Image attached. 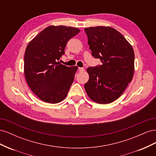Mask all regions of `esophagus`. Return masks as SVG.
<instances>
[{"label":"esophagus","mask_w":156,"mask_h":156,"mask_svg":"<svg viewBox=\"0 0 156 156\" xmlns=\"http://www.w3.org/2000/svg\"><path fill=\"white\" fill-rule=\"evenodd\" d=\"M78 69H79V72H84V69L83 68H79Z\"/></svg>","instance_id":"34e87169"}]
</instances>
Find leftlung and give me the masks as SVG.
I'll return each instance as SVG.
<instances>
[{"label": "left lung", "mask_w": 156, "mask_h": 156, "mask_svg": "<svg viewBox=\"0 0 156 156\" xmlns=\"http://www.w3.org/2000/svg\"><path fill=\"white\" fill-rule=\"evenodd\" d=\"M92 55L101 65L89 67L84 88L92 100L107 104L119 98L133 79L135 55L121 33L110 27L84 29Z\"/></svg>", "instance_id": "obj_1"}]
</instances>
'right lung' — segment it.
Segmentation results:
<instances>
[{"label":"right lung","instance_id":"add662e5","mask_svg":"<svg viewBox=\"0 0 156 156\" xmlns=\"http://www.w3.org/2000/svg\"><path fill=\"white\" fill-rule=\"evenodd\" d=\"M79 32L77 28L52 25L28 44L25 76L32 91L42 101L57 103L66 97L77 66L68 67L57 60L64 54L68 41Z\"/></svg>","mask_w":156,"mask_h":156}]
</instances>
